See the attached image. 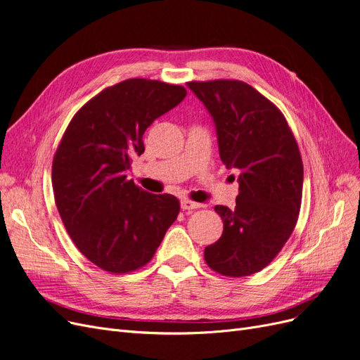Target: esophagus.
Segmentation results:
<instances>
[{"label": "esophagus", "mask_w": 360, "mask_h": 360, "mask_svg": "<svg viewBox=\"0 0 360 360\" xmlns=\"http://www.w3.org/2000/svg\"><path fill=\"white\" fill-rule=\"evenodd\" d=\"M180 204H181V209L183 210H193V209H200V207H201V204L193 202L191 200H181Z\"/></svg>", "instance_id": "1"}]
</instances>
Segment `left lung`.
<instances>
[{"label":"left lung","instance_id":"1","mask_svg":"<svg viewBox=\"0 0 360 360\" xmlns=\"http://www.w3.org/2000/svg\"><path fill=\"white\" fill-rule=\"evenodd\" d=\"M210 112L219 156L240 171L236 209L216 205L224 233L204 249L224 276H249L271 263L296 226L303 163L287 120L254 86L236 79L188 82Z\"/></svg>","mask_w":360,"mask_h":360}]
</instances>
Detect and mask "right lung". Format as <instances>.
Masks as SVG:
<instances>
[{
	"label": "right lung",
	"mask_w": 360,
	"mask_h": 360,
	"mask_svg": "<svg viewBox=\"0 0 360 360\" xmlns=\"http://www.w3.org/2000/svg\"><path fill=\"white\" fill-rule=\"evenodd\" d=\"M186 89L126 79L94 96L75 114L52 162L53 197L82 255L111 274H129L153 258L177 219L179 200L155 195L127 179L143 135L177 106Z\"/></svg>",
	"instance_id": "add662e5"
}]
</instances>
